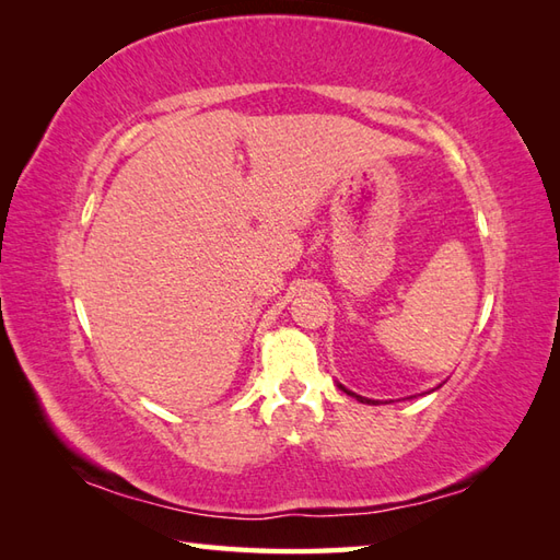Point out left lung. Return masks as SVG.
Masks as SVG:
<instances>
[{"instance_id": "8db88e82", "label": "left lung", "mask_w": 560, "mask_h": 560, "mask_svg": "<svg viewBox=\"0 0 560 560\" xmlns=\"http://www.w3.org/2000/svg\"><path fill=\"white\" fill-rule=\"evenodd\" d=\"M341 387V392H347V395H351V397H355V399H359V401H363V404H377L375 399H365V397H361V395H353V392H349L347 387H343V385H339Z\"/></svg>"}]
</instances>
